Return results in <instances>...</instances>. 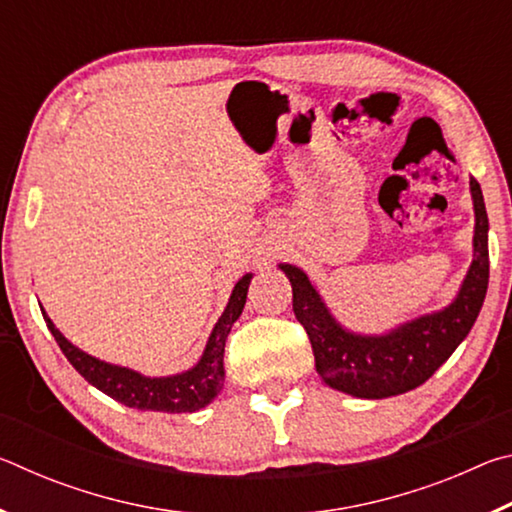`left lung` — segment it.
Here are the masks:
<instances>
[{
	"label": "left lung",
	"instance_id": "obj_1",
	"mask_svg": "<svg viewBox=\"0 0 512 512\" xmlns=\"http://www.w3.org/2000/svg\"><path fill=\"white\" fill-rule=\"evenodd\" d=\"M474 203V257L456 298L447 307L397 325L386 334L345 329L327 309L307 273L280 264L293 289V314L314 348L320 379L361 400H384L424 384L470 334L488 291V214L481 185L470 178Z\"/></svg>",
	"mask_w": 512,
	"mask_h": 512
}]
</instances>
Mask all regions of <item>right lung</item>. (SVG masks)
Segmentation results:
<instances>
[{
    "mask_svg": "<svg viewBox=\"0 0 512 512\" xmlns=\"http://www.w3.org/2000/svg\"><path fill=\"white\" fill-rule=\"evenodd\" d=\"M253 280V273H246L232 289L228 307L216 320L210 339L203 350V357L198 359L194 368L169 377H146L142 372L115 366V363L101 361L92 354L76 348L69 343L60 329L51 323L47 311L42 309L49 332L54 334L56 343L67 357V361L79 370V375L90 381L94 388L106 393L112 400L131 406L140 411H162V413H194L205 409L216 395L221 393L225 370H223V352L225 339H228L232 325L241 316L248 296V284Z\"/></svg>",
    "mask_w": 512,
    "mask_h": 512,
    "instance_id": "add662e5",
    "label": "right lung"
}]
</instances>
